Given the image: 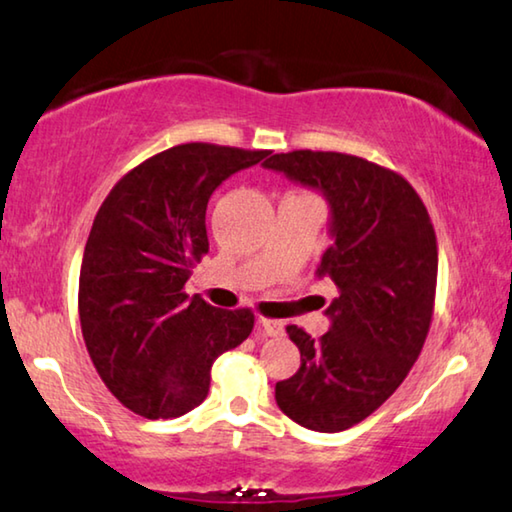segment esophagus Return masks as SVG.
<instances>
[{"mask_svg": "<svg viewBox=\"0 0 512 512\" xmlns=\"http://www.w3.org/2000/svg\"><path fill=\"white\" fill-rule=\"evenodd\" d=\"M258 325L263 327L267 336H283V322L272 320V318H258Z\"/></svg>", "mask_w": 512, "mask_h": 512, "instance_id": "obj_1", "label": "esophagus"}]
</instances>
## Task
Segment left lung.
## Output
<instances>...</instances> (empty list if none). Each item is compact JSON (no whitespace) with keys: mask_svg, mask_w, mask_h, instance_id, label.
Wrapping results in <instances>:
<instances>
[{"mask_svg":"<svg viewBox=\"0 0 512 512\" xmlns=\"http://www.w3.org/2000/svg\"><path fill=\"white\" fill-rule=\"evenodd\" d=\"M265 167L327 196L334 242L318 277L338 290L327 334L286 327L302 364L277 382L274 398L304 428L348 430L403 384L421 355L435 311V229L414 187L364 157L290 151L267 157Z\"/></svg>","mask_w":512,"mask_h":512,"instance_id":"8db88e82","label":"left lung"}]
</instances>
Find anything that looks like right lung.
I'll use <instances>...</instances> for the list:
<instances>
[{
    "mask_svg": "<svg viewBox=\"0 0 512 512\" xmlns=\"http://www.w3.org/2000/svg\"><path fill=\"white\" fill-rule=\"evenodd\" d=\"M270 151L180 144L112 187L93 219L80 270V325L105 387L144 419H176L208 396L210 368L254 329L251 309L185 293L208 254L210 194Z\"/></svg>",
    "mask_w": 512,
    "mask_h": 512,
    "instance_id": "right-lung-1",
    "label": "right lung"
}]
</instances>
